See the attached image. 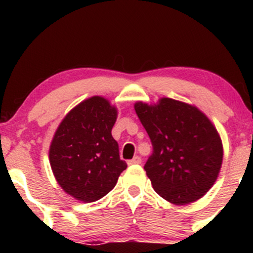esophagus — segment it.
<instances>
[{
    "label": "esophagus",
    "mask_w": 253,
    "mask_h": 253,
    "mask_svg": "<svg viewBox=\"0 0 253 253\" xmlns=\"http://www.w3.org/2000/svg\"><path fill=\"white\" fill-rule=\"evenodd\" d=\"M141 163V158L139 156H135L134 158L128 161V165H133V164H140Z\"/></svg>",
    "instance_id": "obj_1"
}]
</instances>
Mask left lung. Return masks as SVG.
<instances>
[{
	"instance_id": "1",
	"label": "left lung",
	"mask_w": 253,
	"mask_h": 253,
	"mask_svg": "<svg viewBox=\"0 0 253 253\" xmlns=\"http://www.w3.org/2000/svg\"><path fill=\"white\" fill-rule=\"evenodd\" d=\"M134 109L152 143L144 169L153 189L173 205L196 201L211 189L222 164V143L211 120L191 104L163 97Z\"/></svg>"
}]
</instances>
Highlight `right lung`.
I'll use <instances>...</instances> for the list:
<instances>
[{"label":"right lung","instance_id":"1","mask_svg":"<svg viewBox=\"0 0 253 253\" xmlns=\"http://www.w3.org/2000/svg\"><path fill=\"white\" fill-rule=\"evenodd\" d=\"M118 110L101 96L84 100L71 109L54 133L50 164L58 184L82 202L109 193L127 168L112 136Z\"/></svg>","mask_w":253,"mask_h":253}]
</instances>
